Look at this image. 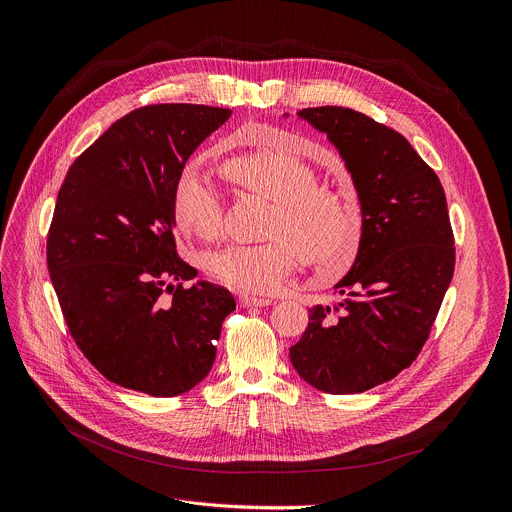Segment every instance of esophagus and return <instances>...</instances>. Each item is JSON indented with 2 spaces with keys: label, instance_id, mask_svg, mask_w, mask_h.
Masks as SVG:
<instances>
[{
  "label": "esophagus",
  "instance_id": "1",
  "mask_svg": "<svg viewBox=\"0 0 512 512\" xmlns=\"http://www.w3.org/2000/svg\"><path fill=\"white\" fill-rule=\"evenodd\" d=\"M239 304H241L243 308H251V306H259V308H263V306H269V304H271V300H269V298L251 296V294H241V296H239Z\"/></svg>",
  "mask_w": 512,
  "mask_h": 512
}]
</instances>
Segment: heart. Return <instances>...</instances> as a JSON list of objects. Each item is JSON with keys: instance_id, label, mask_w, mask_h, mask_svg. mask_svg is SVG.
Masks as SVG:
<instances>
[{"instance_id": "heart-1", "label": "heart", "mask_w": 512, "mask_h": 512, "mask_svg": "<svg viewBox=\"0 0 512 512\" xmlns=\"http://www.w3.org/2000/svg\"><path fill=\"white\" fill-rule=\"evenodd\" d=\"M261 149L230 159L226 173L245 188L275 202L267 235L259 245H228L206 255L214 280L249 294H269L284 284L300 257L322 273L351 265L363 222L355 202L335 188L320 185L318 169L294 153L296 136L259 128L251 132ZM175 224L183 235L216 239L224 228V202L214 179L198 169L185 171L173 194Z\"/></svg>"}]
</instances>
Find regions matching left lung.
Returning a JSON list of instances; mask_svg holds the SVG:
<instances>
[{"mask_svg":"<svg viewBox=\"0 0 512 512\" xmlns=\"http://www.w3.org/2000/svg\"><path fill=\"white\" fill-rule=\"evenodd\" d=\"M298 116L345 161L363 232L353 267L335 286L343 300L310 308L290 359L316 390L359 394L396 378L429 339L455 267L447 200L437 173L400 132L341 106Z\"/></svg>","mask_w":512,"mask_h":512,"instance_id":"obj_1","label":"left lung"}]
</instances>
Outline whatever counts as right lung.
I'll list each match as a JSON object with an SVG mask.
<instances>
[{
	"mask_svg": "<svg viewBox=\"0 0 512 512\" xmlns=\"http://www.w3.org/2000/svg\"><path fill=\"white\" fill-rule=\"evenodd\" d=\"M230 114L196 104L138 108L75 159L59 190L46 241L51 282L77 347L122 388L167 398L198 386L222 320L237 308L222 286L183 288L198 271L173 237L181 171Z\"/></svg>",
	"mask_w": 512,
	"mask_h": 512,
	"instance_id": "right-lung-1",
	"label": "right lung"
}]
</instances>
